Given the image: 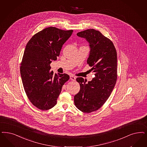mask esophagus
I'll list each match as a JSON object with an SVG mask.
<instances>
[{
  "instance_id": "esophagus-1",
  "label": "esophagus",
  "mask_w": 147,
  "mask_h": 147,
  "mask_svg": "<svg viewBox=\"0 0 147 147\" xmlns=\"http://www.w3.org/2000/svg\"><path fill=\"white\" fill-rule=\"evenodd\" d=\"M70 79H71V80H73V81H75L76 80V77L73 76V75H71L70 76Z\"/></svg>"
}]
</instances>
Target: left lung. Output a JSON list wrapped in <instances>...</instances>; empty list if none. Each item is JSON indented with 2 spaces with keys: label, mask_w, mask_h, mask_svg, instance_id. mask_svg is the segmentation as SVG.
<instances>
[{
  "label": "left lung",
  "mask_w": 147,
  "mask_h": 147,
  "mask_svg": "<svg viewBox=\"0 0 147 147\" xmlns=\"http://www.w3.org/2000/svg\"><path fill=\"white\" fill-rule=\"evenodd\" d=\"M89 43L90 54L87 62L92 67L95 77L86 84L84 78H78L80 90L75 95L74 104L84 113L100 109L110 96L117 80V56L111 40L93 29L78 32ZM87 81V80H86Z\"/></svg>",
  "instance_id": "left-lung-1"
}]
</instances>
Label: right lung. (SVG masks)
Returning <instances> with one entry per match:
<instances>
[{
    "mask_svg": "<svg viewBox=\"0 0 147 147\" xmlns=\"http://www.w3.org/2000/svg\"><path fill=\"white\" fill-rule=\"evenodd\" d=\"M73 32L48 27L33 36L26 46L20 68L22 80L31 102L40 110L55 105L62 86L69 79L67 74H54L50 64L57 60Z\"/></svg>",
    "mask_w": 147,
    "mask_h": 147,
    "instance_id": "right-lung-1",
    "label": "right lung"
}]
</instances>
